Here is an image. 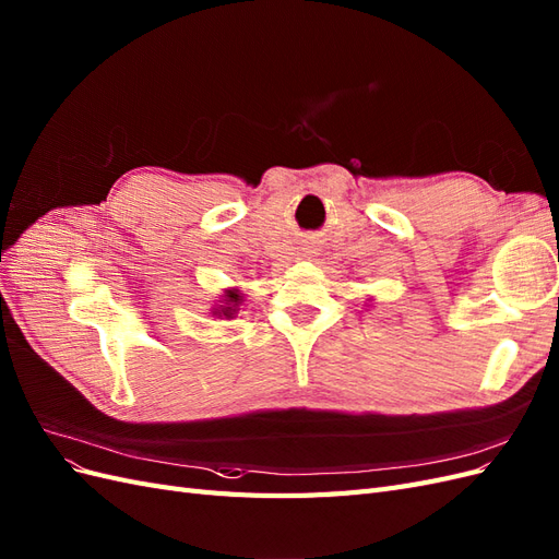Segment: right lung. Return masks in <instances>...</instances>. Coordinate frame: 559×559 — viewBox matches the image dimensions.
Returning <instances> with one entry per match:
<instances>
[{
	"label": "right lung",
	"mask_w": 559,
	"mask_h": 559,
	"mask_svg": "<svg viewBox=\"0 0 559 559\" xmlns=\"http://www.w3.org/2000/svg\"><path fill=\"white\" fill-rule=\"evenodd\" d=\"M242 300H245V294L237 289V286H228V289L223 292V296H221V300L218 304L211 308V314L214 317H218V320H233V317L239 312V306H242Z\"/></svg>",
	"instance_id": "right-lung-1"
}]
</instances>
